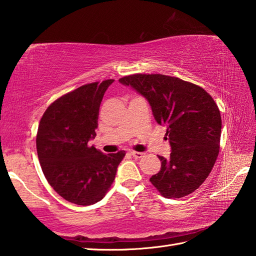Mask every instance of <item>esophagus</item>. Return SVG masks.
Wrapping results in <instances>:
<instances>
[{"label": "esophagus", "mask_w": 256, "mask_h": 256, "mask_svg": "<svg viewBox=\"0 0 256 256\" xmlns=\"http://www.w3.org/2000/svg\"><path fill=\"white\" fill-rule=\"evenodd\" d=\"M130 154H131L134 158H136V160L140 158V157H143V155H144V153H140V152H131Z\"/></svg>", "instance_id": "1"}]
</instances>
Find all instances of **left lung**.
Listing matches in <instances>:
<instances>
[{
    "label": "left lung",
    "mask_w": 256,
    "mask_h": 256,
    "mask_svg": "<svg viewBox=\"0 0 256 256\" xmlns=\"http://www.w3.org/2000/svg\"><path fill=\"white\" fill-rule=\"evenodd\" d=\"M148 101L160 125L166 126L172 153L158 156L160 170L150 180L165 198H182L200 187L219 154L221 116L201 86L165 74H131L118 79Z\"/></svg>",
    "instance_id": "obj_1"
}]
</instances>
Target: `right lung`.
<instances>
[{"instance_id": "right-lung-1", "label": "right lung", "mask_w": 256, "mask_h": 256, "mask_svg": "<svg viewBox=\"0 0 256 256\" xmlns=\"http://www.w3.org/2000/svg\"><path fill=\"white\" fill-rule=\"evenodd\" d=\"M113 79L79 86L48 106L38 126L36 148L42 172L54 190L79 206L100 201L116 178L124 150L104 155L96 138L99 108Z\"/></svg>"}]
</instances>
